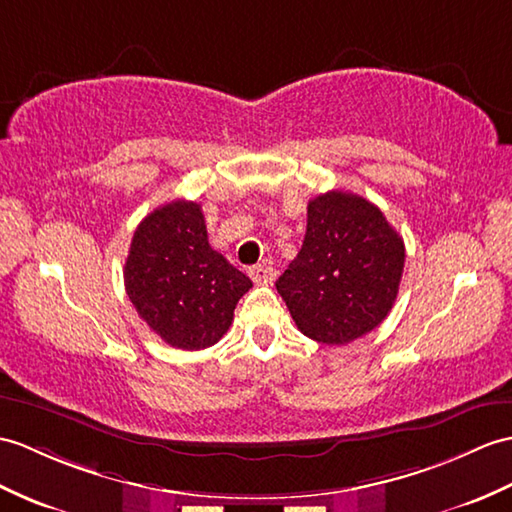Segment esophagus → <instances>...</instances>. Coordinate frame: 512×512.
<instances>
[{"instance_id":"34e87169","label":"esophagus","mask_w":512,"mask_h":512,"mask_svg":"<svg viewBox=\"0 0 512 512\" xmlns=\"http://www.w3.org/2000/svg\"><path fill=\"white\" fill-rule=\"evenodd\" d=\"M248 275H251V279H253L255 283L268 285V283L275 281L277 270L272 268V266H268V264H259V266H253L251 270H248Z\"/></svg>"}]
</instances>
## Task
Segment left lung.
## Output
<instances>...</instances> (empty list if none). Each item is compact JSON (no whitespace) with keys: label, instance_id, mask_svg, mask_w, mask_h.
<instances>
[{"label":"left lung","instance_id":"obj_1","mask_svg":"<svg viewBox=\"0 0 512 512\" xmlns=\"http://www.w3.org/2000/svg\"><path fill=\"white\" fill-rule=\"evenodd\" d=\"M403 261L406 246L379 207L334 189L307 205L303 246L279 277L277 292L301 334L349 344L392 310Z\"/></svg>","mask_w":512,"mask_h":512}]
</instances>
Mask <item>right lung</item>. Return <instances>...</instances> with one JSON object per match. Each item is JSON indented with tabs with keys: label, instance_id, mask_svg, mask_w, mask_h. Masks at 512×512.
Listing matches in <instances>:
<instances>
[{
	"label": "right lung",
	"instance_id": "right-lung-1",
	"mask_svg": "<svg viewBox=\"0 0 512 512\" xmlns=\"http://www.w3.org/2000/svg\"><path fill=\"white\" fill-rule=\"evenodd\" d=\"M124 285L154 334L174 349L198 351L227 334L253 281L209 246L198 202L172 200L137 227Z\"/></svg>",
	"mask_w": 512,
	"mask_h": 512
}]
</instances>
